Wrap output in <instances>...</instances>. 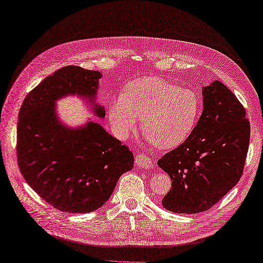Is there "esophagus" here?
<instances>
[{"label":"esophagus","mask_w":263,"mask_h":263,"mask_svg":"<svg viewBox=\"0 0 263 263\" xmlns=\"http://www.w3.org/2000/svg\"><path fill=\"white\" fill-rule=\"evenodd\" d=\"M135 163L138 167L143 170H151L153 167V161L145 155H138L135 158Z\"/></svg>","instance_id":"34e87169"}]
</instances>
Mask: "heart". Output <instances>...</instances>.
Listing matches in <instances>:
<instances>
[{"label":"heart","instance_id":"heart-1","mask_svg":"<svg viewBox=\"0 0 263 263\" xmlns=\"http://www.w3.org/2000/svg\"><path fill=\"white\" fill-rule=\"evenodd\" d=\"M198 111L200 99L194 90L158 77H146L128 83L123 95L111 100L108 118L119 139L129 137L142 119L148 142L168 149L190 136Z\"/></svg>","mask_w":263,"mask_h":263}]
</instances>
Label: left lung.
I'll return each instance as SVG.
<instances>
[{
  "label": "left lung",
  "mask_w": 263,
  "mask_h": 263,
  "mask_svg": "<svg viewBox=\"0 0 263 263\" xmlns=\"http://www.w3.org/2000/svg\"><path fill=\"white\" fill-rule=\"evenodd\" d=\"M202 96L203 111L193 132L157 162L172 180L162 205L174 213L212 208L240 181L246 162L250 142L246 109L219 80L202 87Z\"/></svg>",
  "instance_id": "8db88e82"
}]
</instances>
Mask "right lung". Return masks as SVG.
Masks as SVG:
<instances>
[{
    "instance_id": "add662e5",
    "label": "right lung",
    "mask_w": 263,
    "mask_h": 263,
    "mask_svg": "<svg viewBox=\"0 0 263 263\" xmlns=\"http://www.w3.org/2000/svg\"><path fill=\"white\" fill-rule=\"evenodd\" d=\"M101 77L76 66L57 70L25 97L18 114V168L44 201L63 212L99 209L134 166L132 152L100 124L88 119L70 127L58 116L57 101L77 96L93 116L105 118L97 102Z\"/></svg>"
}]
</instances>
